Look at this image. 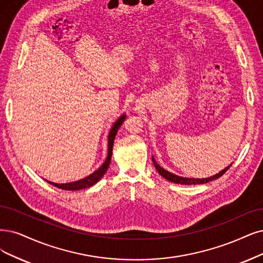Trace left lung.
<instances>
[{
    "label": "left lung",
    "instance_id": "8db88e82",
    "mask_svg": "<svg viewBox=\"0 0 263 263\" xmlns=\"http://www.w3.org/2000/svg\"><path fill=\"white\" fill-rule=\"evenodd\" d=\"M152 159H153V162H154V166L155 168H156V170L158 171V173L160 174V176L162 178H164L166 180L172 182V183H177V184H184V185H195V184H205V183H208L210 181H213L216 179H219L221 176H223L224 174L229 168L232 166V163L230 164V166H228L227 168H224L223 170H221L219 173L215 174V176L212 177H209V178H184V177H181V176H178V174H174L172 172H169L168 170L163 169L162 167H160L159 164L157 163V161L155 160L154 156H152Z\"/></svg>",
    "mask_w": 263,
    "mask_h": 263
}]
</instances>
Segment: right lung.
<instances>
[{"label":"right lung","instance_id":"obj_1","mask_svg":"<svg viewBox=\"0 0 263 263\" xmlns=\"http://www.w3.org/2000/svg\"><path fill=\"white\" fill-rule=\"evenodd\" d=\"M125 114H122L118 119H117L112 126L111 129L108 133V139H107V157L104 161V163L102 164V166L95 170L93 173H91L90 176H87L83 179H80L78 181H74V182H69V183H54V182H51L48 180H45L46 182H48L50 184H52L53 186H56L58 189H62V190H66V191H79V190H83V189H87V187H91L92 185H94V184H96L97 182H99L104 174L106 173L107 169H108L109 164H110V160H111V154H112V146H114V141H115V138H116V134L117 132H118L119 128L121 126V124L123 123L124 119H125Z\"/></svg>","mask_w":263,"mask_h":263}]
</instances>
